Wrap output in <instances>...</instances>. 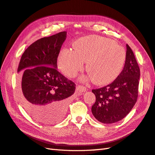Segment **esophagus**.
Here are the masks:
<instances>
[{
    "mask_svg": "<svg viewBox=\"0 0 155 155\" xmlns=\"http://www.w3.org/2000/svg\"><path fill=\"white\" fill-rule=\"evenodd\" d=\"M87 90V88L85 86L79 85L77 87V92L78 95H82L83 92H85Z\"/></svg>",
    "mask_w": 155,
    "mask_h": 155,
    "instance_id": "esophagus-1",
    "label": "esophagus"
}]
</instances>
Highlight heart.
Listing matches in <instances>:
<instances>
[{
    "label": "heart",
    "instance_id": "heart-1",
    "mask_svg": "<svg viewBox=\"0 0 155 155\" xmlns=\"http://www.w3.org/2000/svg\"><path fill=\"white\" fill-rule=\"evenodd\" d=\"M126 61V51L112 40L97 35L83 37L74 43L73 50L64 49L59 55L61 71L74 77L84 68L97 84L112 82L120 74Z\"/></svg>",
    "mask_w": 155,
    "mask_h": 155
}]
</instances>
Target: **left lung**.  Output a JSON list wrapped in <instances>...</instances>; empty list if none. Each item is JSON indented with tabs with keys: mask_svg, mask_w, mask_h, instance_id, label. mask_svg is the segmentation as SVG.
I'll list each match as a JSON object with an SVG mask.
<instances>
[{
	"mask_svg": "<svg viewBox=\"0 0 155 155\" xmlns=\"http://www.w3.org/2000/svg\"><path fill=\"white\" fill-rule=\"evenodd\" d=\"M140 69L133 51L126 45L124 67L112 83L92 90L96 102L92 107L94 117L104 124L120 121L132 109L137 100Z\"/></svg>",
	"mask_w": 155,
	"mask_h": 155,
	"instance_id": "left-lung-1",
	"label": "left lung"
}]
</instances>
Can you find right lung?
Segmentation results:
<instances>
[{"instance_id": "add662e5", "label": "right lung", "mask_w": 155, "mask_h": 155, "mask_svg": "<svg viewBox=\"0 0 155 155\" xmlns=\"http://www.w3.org/2000/svg\"><path fill=\"white\" fill-rule=\"evenodd\" d=\"M66 36L63 31L37 40L25 50L19 63L23 107L43 123L63 118L76 88L74 82L57 70L58 57Z\"/></svg>"}]
</instances>
